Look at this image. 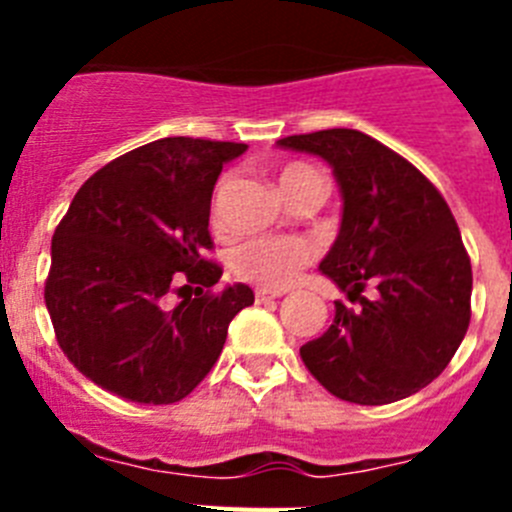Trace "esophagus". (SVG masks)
<instances>
[{
    "label": "esophagus",
    "mask_w": 512,
    "mask_h": 512,
    "mask_svg": "<svg viewBox=\"0 0 512 512\" xmlns=\"http://www.w3.org/2000/svg\"><path fill=\"white\" fill-rule=\"evenodd\" d=\"M284 292H279V289H256V300L264 302V300H277V297H282Z\"/></svg>",
    "instance_id": "esophagus-1"
}]
</instances>
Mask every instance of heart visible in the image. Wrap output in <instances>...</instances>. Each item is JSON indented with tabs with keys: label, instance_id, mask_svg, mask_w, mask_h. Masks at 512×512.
<instances>
[{
	"label": "heart",
	"instance_id": "heart-1",
	"mask_svg": "<svg viewBox=\"0 0 512 512\" xmlns=\"http://www.w3.org/2000/svg\"><path fill=\"white\" fill-rule=\"evenodd\" d=\"M305 179H320L310 166L289 164L279 171V189L287 192L289 187L305 182ZM312 246L305 238H256L233 253V274L264 289H284L295 282V277L310 264Z\"/></svg>",
	"mask_w": 512,
	"mask_h": 512
}]
</instances>
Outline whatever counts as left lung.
<instances>
[{
  "mask_svg": "<svg viewBox=\"0 0 512 512\" xmlns=\"http://www.w3.org/2000/svg\"><path fill=\"white\" fill-rule=\"evenodd\" d=\"M323 158L341 192V228L320 271L348 300L300 356L330 395L387 405L446 369L469 328L472 264L449 205L413 164L359 130L277 140ZM366 286L374 298H361Z\"/></svg>",
  "mask_w": 512,
  "mask_h": 512,
  "instance_id": "1",
  "label": "left lung"
}]
</instances>
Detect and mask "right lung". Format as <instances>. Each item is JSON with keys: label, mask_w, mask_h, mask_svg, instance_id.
<instances>
[{"label": "right lung", "mask_w": 512, "mask_h": 512, "mask_svg": "<svg viewBox=\"0 0 512 512\" xmlns=\"http://www.w3.org/2000/svg\"><path fill=\"white\" fill-rule=\"evenodd\" d=\"M246 143L161 138L81 184L51 243L45 307L58 346L97 387L140 405H169L207 377L230 320L253 305L248 284L212 289L210 200ZM179 281L194 301L165 307ZM188 286V285H185Z\"/></svg>", "instance_id": "1"}]
</instances>
